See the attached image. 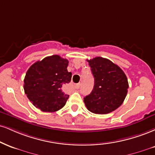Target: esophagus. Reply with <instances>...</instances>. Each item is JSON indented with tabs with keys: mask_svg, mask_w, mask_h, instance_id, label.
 Segmentation results:
<instances>
[{
	"mask_svg": "<svg viewBox=\"0 0 155 155\" xmlns=\"http://www.w3.org/2000/svg\"><path fill=\"white\" fill-rule=\"evenodd\" d=\"M80 87V83H78V84H75V89H78Z\"/></svg>",
	"mask_w": 155,
	"mask_h": 155,
	"instance_id": "obj_1",
	"label": "esophagus"
}]
</instances>
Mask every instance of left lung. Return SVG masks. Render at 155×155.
<instances>
[{
  "instance_id": "1",
  "label": "left lung",
  "mask_w": 155,
  "mask_h": 155,
  "mask_svg": "<svg viewBox=\"0 0 155 155\" xmlns=\"http://www.w3.org/2000/svg\"><path fill=\"white\" fill-rule=\"evenodd\" d=\"M94 78L92 92L84 98L88 110L95 114L114 111L124 102L128 83L123 70L111 61L102 57L87 60Z\"/></svg>"
}]
</instances>
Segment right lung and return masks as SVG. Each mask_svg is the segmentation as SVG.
<instances>
[{"mask_svg":"<svg viewBox=\"0 0 155 155\" xmlns=\"http://www.w3.org/2000/svg\"><path fill=\"white\" fill-rule=\"evenodd\" d=\"M68 65V60L54 55L37 61L28 69L24 89L35 107L43 112H55L66 105L69 95L63 87L72 76Z\"/></svg>","mask_w":155,"mask_h":155,"instance_id":"1","label":"right lung"}]
</instances>
